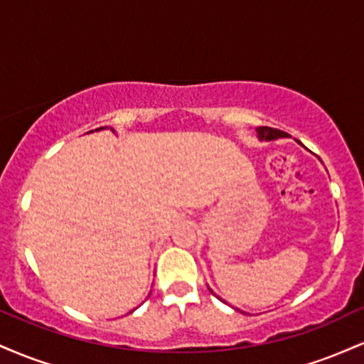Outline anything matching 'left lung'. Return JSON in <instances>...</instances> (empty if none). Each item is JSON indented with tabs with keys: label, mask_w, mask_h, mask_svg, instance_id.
Listing matches in <instances>:
<instances>
[{
	"label": "left lung",
	"mask_w": 364,
	"mask_h": 364,
	"mask_svg": "<svg viewBox=\"0 0 364 364\" xmlns=\"http://www.w3.org/2000/svg\"><path fill=\"white\" fill-rule=\"evenodd\" d=\"M257 133H258V140H262V141L263 140L272 141V140L286 139V136H289L286 132H281V129L270 128V127H258Z\"/></svg>",
	"instance_id": "1"
}]
</instances>
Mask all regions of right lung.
<instances>
[{
	"label": "right lung",
	"mask_w": 364,
	"mask_h": 364,
	"mask_svg": "<svg viewBox=\"0 0 364 364\" xmlns=\"http://www.w3.org/2000/svg\"><path fill=\"white\" fill-rule=\"evenodd\" d=\"M101 129H106V127H102V128H97L95 129V132H101ZM112 129V128H111ZM92 132H94V129H92ZM92 132H89V133H92ZM112 132H114V129H112Z\"/></svg>",
	"instance_id": "obj_1"
}]
</instances>
